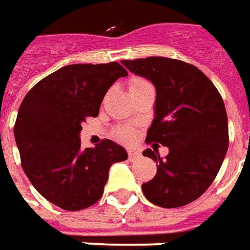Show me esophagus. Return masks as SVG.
<instances>
[{
	"mask_svg": "<svg viewBox=\"0 0 250 250\" xmlns=\"http://www.w3.org/2000/svg\"><path fill=\"white\" fill-rule=\"evenodd\" d=\"M141 152L135 150V148H128V159L130 161H135L138 158H141Z\"/></svg>",
	"mask_w": 250,
	"mask_h": 250,
	"instance_id": "34e87169",
	"label": "esophagus"
}]
</instances>
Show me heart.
I'll list each match as a JSON object with an SVG mask.
<instances>
[{"mask_svg": "<svg viewBox=\"0 0 250 250\" xmlns=\"http://www.w3.org/2000/svg\"><path fill=\"white\" fill-rule=\"evenodd\" d=\"M145 84H148L146 80H143V79H139V77H135V79H132L128 84V89H135V88H139L142 85H145ZM118 136L122 138V139H131L132 136H134V132L128 128H120L118 131Z\"/></svg>", "mask_w": 250, "mask_h": 250, "instance_id": "b5f03b06", "label": "heart"}]
</instances>
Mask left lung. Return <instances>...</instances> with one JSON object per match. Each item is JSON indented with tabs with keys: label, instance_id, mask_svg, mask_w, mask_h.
I'll list each match as a JSON object with an SVG mask.
<instances>
[{
	"label": "left lung",
	"instance_id": "left-lung-1",
	"mask_svg": "<svg viewBox=\"0 0 250 250\" xmlns=\"http://www.w3.org/2000/svg\"><path fill=\"white\" fill-rule=\"evenodd\" d=\"M136 76L154 84L157 99L146 142L168 148L157 162L155 177L142 185L143 194L161 208H179L199 198L220 171L229 146L225 104L214 84L197 66L167 57L122 60Z\"/></svg>",
	"mask_w": 250,
	"mask_h": 250
}]
</instances>
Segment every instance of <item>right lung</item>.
Returning <instances> with one entry per match:
<instances>
[{"instance_id": "right-lung-1", "label": "right lung", "mask_w": 250, "mask_h": 250, "mask_svg": "<svg viewBox=\"0 0 250 250\" xmlns=\"http://www.w3.org/2000/svg\"><path fill=\"white\" fill-rule=\"evenodd\" d=\"M128 75L118 62L60 68L26 93L14 125L21 165L30 184L49 202L69 211L96 204L109 167L125 161V147L105 139L82 148L87 116H98L109 87Z\"/></svg>"}]
</instances>
